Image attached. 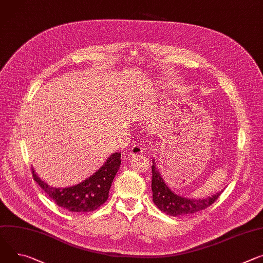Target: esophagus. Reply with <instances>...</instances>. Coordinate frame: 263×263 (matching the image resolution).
I'll return each instance as SVG.
<instances>
[{
    "label": "esophagus",
    "mask_w": 263,
    "mask_h": 263,
    "mask_svg": "<svg viewBox=\"0 0 263 263\" xmlns=\"http://www.w3.org/2000/svg\"><path fill=\"white\" fill-rule=\"evenodd\" d=\"M142 152H144V149H142L139 145H134L130 150V155L136 156V155H140Z\"/></svg>",
    "instance_id": "obj_1"
}]
</instances>
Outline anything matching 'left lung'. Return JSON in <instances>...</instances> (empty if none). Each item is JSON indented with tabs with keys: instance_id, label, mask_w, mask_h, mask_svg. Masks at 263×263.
I'll return each instance as SVG.
<instances>
[{
	"instance_id": "8db88e82",
	"label": "left lung",
	"mask_w": 263,
	"mask_h": 263,
	"mask_svg": "<svg viewBox=\"0 0 263 263\" xmlns=\"http://www.w3.org/2000/svg\"><path fill=\"white\" fill-rule=\"evenodd\" d=\"M151 187L153 192V202L155 205L161 212H164L166 215L174 217L183 216V215H189L206 209L216 201L222 192L221 191V192L204 199H189L182 196H178L165 184L164 180L159 174V171L155 166V160H153L152 164Z\"/></svg>"
}]
</instances>
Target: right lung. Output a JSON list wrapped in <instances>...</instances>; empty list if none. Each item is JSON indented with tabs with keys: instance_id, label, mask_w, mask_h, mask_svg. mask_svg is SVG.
<instances>
[{
	"instance_id": "right-lung-1",
	"label": "right lung",
	"mask_w": 263,
	"mask_h": 263,
	"mask_svg": "<svg viewBox=\"0 0 263 263\" xmlns=\"http://www.w3.org/2000/svg\"><path fill=\"white\" fill-rule=\"evenodd\" d=\"M121 165V153H113L101 169L79 184L69 187H53L43 181L31 169L33 179L59 206L74 213L92 212L109 197L112 181Z\"/></svg>"
}]
</instances>
